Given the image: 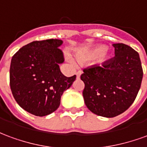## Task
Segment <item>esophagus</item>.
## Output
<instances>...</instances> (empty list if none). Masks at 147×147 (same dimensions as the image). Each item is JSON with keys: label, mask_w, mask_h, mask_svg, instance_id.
Segmentation results:
<instances>
[{"label": "esophagus", "mask_w": 147, "mask_h": 147, "mask_svg": "<svg viewBox=\"0 0 147 147\" xmlns=\"http://www.w3.org/2000/svg\"><path fill=\"white\" fill-rule=\"evenodd\" d=\"M81 74H82V71H77V72H76V76H77V78H78V79H79V78L80 77Z\"/></svg>", "instance_id": "esophagus-1"}]
</instances>
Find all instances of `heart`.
Wrapping results in <instances>:
<instances>
[{"mask_svg":"<svg viewBox=\"0 0 147 147\" xmlns=\"http://www.w3.org/2000/svg\"><path fill=\"white\" fill-rule=\"evenodd\" d=\"M109 57L108 50L102 45H94L76 53V57L79 61H84L97 57L96 63L99 64L105 62L109 59Z\"/></svg>","mask_w":147,"mask_h":147,"instance_id":"b5f03b06","label":"heart"}]
</instances>
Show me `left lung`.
<instances>
[{
	"label": "left lung",
	"instance_id": "8db88e82",
	"mask_svg": "<svg viewBox=\"0 0 147 147\" xmlns=\"http://www.w3.org/2000/svg\"><path fill=\"white\" fill-rule=\"evenodd\" d=\"M115 57L102 64L83 69L81 80L85 87L83 96L93 113L114 117L131 105L138 94L142 72L137 52L123 43L113 45Z\"/></svg>",
	"mask_w": 147,
	"mask_h": 147
}]
</instances>
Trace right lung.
<instances>
[{"label": "right lung", "instance_id": "1", "mask_svg": "<svg viewBox=\"0 0 147 147\" xmlns=\"http://www.w3.org/2000/svg\"><path fill=\"white\" fill-rule=\"evenodd\" d=\"M60 39L34 41L24 45L11 58L10 87L24 110L37 117L53 113L61 98L76 76H64L59 64L64 61Z\"/></svg>", "mask_w": 147, "mask_h": 147}]
</instances>
